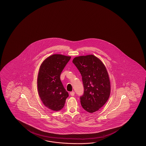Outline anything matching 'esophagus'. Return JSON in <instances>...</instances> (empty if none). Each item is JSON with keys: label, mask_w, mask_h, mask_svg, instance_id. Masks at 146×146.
Returning <instances> with one entry per match:
<instances>
[{"label": "esophagus", "mask_w": 146, "mask_h": 146, "mask_svg": "<svg viewBox=\"0 0 146 146\" xmlns=\"http://www.w3.org/2000/svg\"><path fill=\"white\" fill-rule=\"evenodd\" d=\"M70 96H74V91H72V92H71L70 93Z\"/></svg>", "instance_id": "obj_1"}]
</instances>
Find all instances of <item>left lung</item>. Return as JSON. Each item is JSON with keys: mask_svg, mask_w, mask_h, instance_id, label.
<instances>
[{"mask_svg": "<svg viewBox=\"0 0 146 146\" xmlns=\"http://www.w3.org/2000/svg\"><path fill=\"white\" fill-rule=\"evenodd\" d=\"M72 62L80 72L84 87L81 104L87 112L98 111L109 99L111 84L102 62L93 55L74 57Z\"/></svg>", "mask_w": 146, "mask_h": 146, "instance_id": "8db88e82", "label": "left lung"}]
</instances>
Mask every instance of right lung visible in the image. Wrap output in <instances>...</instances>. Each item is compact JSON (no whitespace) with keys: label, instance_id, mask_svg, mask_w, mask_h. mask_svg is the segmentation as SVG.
Masks as SVG:
<instances>
[{"label":"right lung","instance_id":"add662e5","mask_svg":"<svg viewBox=\"0 0 146 146\" xmlns=\"http://www.w3.org/2000/svg\"><path fill=\"white\" fill-rule=\"evenodd\" d=\"M70 58V56L54 54L45 59L40 67L37 79L38 94L44 106L54 111L64 108L69 96L60 76Z\"/></svg>","mask_w":146,"mask_h":146}]
</instances>
